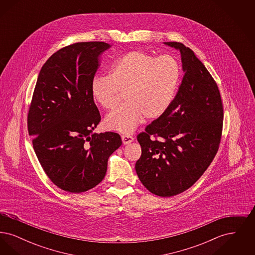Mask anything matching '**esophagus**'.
Instances as JSON below:
<instances>
[{"label": "esophagus", "instance_id": "1", "mask_svg": "<svg viewBox=\"0 0 255 255\" xmlns=\"http://www.w3.org/2000/svg\"><path fill=\"white\" fill-rule=\"evenodd\" d=\"M122 142L124 145L129 144L133 141V137L132 135H128V134H123L122 136Z\"/></svg>", "mask_w": 255, "mask_h": 255}]
</instances>
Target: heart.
<instances>
[{"mask_svg":"<svg viewBox=\"0 0 255 255\" xmlns=\"http://www.w3.org/2000/svg\"><path fill=\"white\" fill-rule=\"evenodd\" d=\"M182 81V67L170 55L155 57L130 51L115 62L111 75H96L91 82L92 97L106 109L114 108L125 92L122 106L105 119L107 129L133 133L143 117L148 121L162 117L173 104Z\"/></svg>","mask_w":255,"mask_h":255,"instance_id":"heart-1","label":"heart"}]
</instances>
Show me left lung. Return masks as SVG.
Listing matches in <instances>:
<instances>
[{
  "label": "left lung",
  "mask_w": 255,
  "mask_h": 255,
  "mask_svg": "<svg viewBox=\"0 0 255 255\" xmlns=\"http://www.w3.org/2000/svg\"><path fill=\"white\" fill-rule=\"evenodd\" d=\"M163 44L180 51L184 75L169 110L137 135L141 157L135 172L150 192L171 197L192 186L213 160L224 111L217 84L193 50Z\"/></svg>",
  "instance_id": "8db88e82"
}]
</instances>
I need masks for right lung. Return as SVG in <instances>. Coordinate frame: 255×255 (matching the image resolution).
<instances>
[{"instance_id": "1", "label": "right lung", "mask_w": 255, "mask_h": 255, "mask_svg": "<svg viewBox=\"0 0 255 255\" xmlns=\"http://www.w3.org/2000/svg\"><path fill=\"white\" fill-rule=\"evenodd\" d=\"M105 42H83L53 53L42 67L27 116L33 149L50 181L80 193L106 174L108 158L122 145L113 132L93 133L101 117L91 93Z\"/></svg>"}]
</instances>
